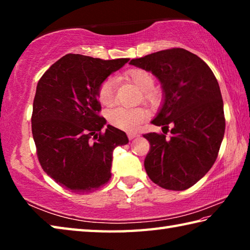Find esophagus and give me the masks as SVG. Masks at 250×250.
I'll use <instances>...</instances> for the list:
<instances>
[{"instance_id":"34e87169","label":"esophagus","mask_w":250,"mask_h":250,"mask_svg":"<svg viewBox=\"0 0 250 250\" xmlns=\"http://www.w3.org/2000/svg\"><path fill=\"white\" fill-rule=\"evenodd\" d=\"M139 137V134L137 132H129L128 133V138L130 139V140H132V139Z\"/></svg>"}]
</instances>
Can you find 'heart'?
Here are the masks:
<instances>
[{"mask_svg":"<svg viewBox=\"0 0 250 250\" xmlns=\"http://www.w3.org/2000/svg\"><path fill=\"white\" fill-rule=\"evenodd\" d=\"M125 77L131 80L142 91L143 100L150 105H156L160 101L159 92L154 89V77L150 71L133 68L126 71ZM97 98L103 105H111L115 101V83L112 79H104L97 90ZM108 121L116 128L124 131H134L146 120V111L143 108H116L107 115Z\"/></svg>","mask_w":250,"mask_h":250,"instance_id":"obj_1","label":"heart"}]
</instances>
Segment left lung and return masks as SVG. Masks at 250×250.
Instances as JSON below:
<instances>
[{
    "mask_svg": "<svg viewBox=\"0 0 250 250\" xmlns=\"http://www.w3.org/2000/svg\"><path fill=\"white\" fill-rule=\"evenodd\" d=\"M131 65L160 80L163 104L152 124L171 137L150 132L145 167L153 183L184 191L200 181L217 159L224 132V104L217 79L206 62L183 48L160 50L132 59Z\"/></svg>",
    "mask_w": 250,
    "mask_h": 250,
    "instance_id": "obj_1",
    "label": "left lung"
}]
</instances>
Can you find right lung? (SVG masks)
I'll return each mask as SVG.
<instances>
[{
	"label": "right lung",
	"mask_w": 250,
	"mask_h": 250,
	"mask_svg": "<svg viewBox=\"0 0 250 250\" xmlns=\"http://www.w3.org/2000/svg\"><path fill=\"white\" fill-rule=\"evenodd\" d=\"M129 58L104 61L67 54L42 76L33 103L32 133L46 174L76 194L94 192L111 177L112 152L126 134L99 116V84Z\"/></svg>",
	"instance_id": "1"
}]
</instances>
